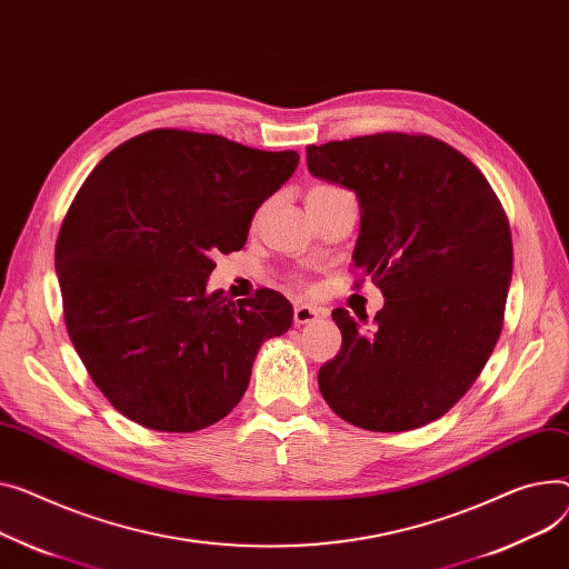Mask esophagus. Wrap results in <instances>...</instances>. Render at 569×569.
<instances>
[{
    "mask_svg": "<svg viewBox=\"0 0 569 569\" xmlns=\"http://www.w3.org/2000/svg\"><path fill=\"white\" fill-rule=\"evenodd\" d=\"M316 318H320V311L316 307H309V305H301V301H297L295 305V311H292V320L295 325H309L313 322Z\"/></svg>",
    "mask_w": 569,
    "mask_h": 569,
    "instance_id": "esophagus-1",
    "label": "esophagus"
}]
</instances>
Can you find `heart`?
<instances>
[{
  "label": "heart",
  "mask_w": 569,
  "mask_h": 569,
  "mask_svg": "<svg viewBox=\"0 0 569 569\" xmlns=\"http://www.w3.org/2000/svg\"><path fill=\"white\" fill-rule=\"evenodd\" d=\"M336 192H340V187H336V184H313V187L309 189L307 201L318 199V197H327V194H336Z\"/></svg>",
  "instance_id": "heart-1"
}]
</instances>
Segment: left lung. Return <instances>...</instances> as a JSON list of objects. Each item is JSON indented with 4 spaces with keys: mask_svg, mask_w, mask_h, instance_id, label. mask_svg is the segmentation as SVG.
Here are the masks:
<instances>
[{
    "mask_svg": "<svg viewBox=\"0 0 569 569\" xmlns=\"http://www.w3.org/2000/svg\"><path fill=\"white\" fill-rule=\"evenodd\" d=\"M307 164L357 192L352 258L385 295L375 333L333 309L343 343L318 372L322 398L372 432L437 421L471 389L501 336L512 236L497 192L460 150L430 134L311 143Z\"/></svg>",
    "mask_w": 569,
    "mask_h": 569,
    "instance_id": "obj_1",
    "label": "left lung"
}]
</instances>
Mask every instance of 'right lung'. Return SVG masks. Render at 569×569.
<instances>
[{
  "mask_svg": "<svg viewBox=\"0 0 569 569\" xmlns=\"http://www.w3.org/2000/svg\"><path fill=\"white\" fill-rule=\"evenodd\" d=\"M295 150L158 128L117 146L72 199L54 247L63 320L93 385L130 421L194 432L244 396L264 338L292 325L270 288L208 292L214 253L240 251Z\"/></svg>",
  "mask_w": 569,
  "mask_h": 569,
  "instance_id": "right-lung-1",
  "label": "right lung"
}]
</instances>
